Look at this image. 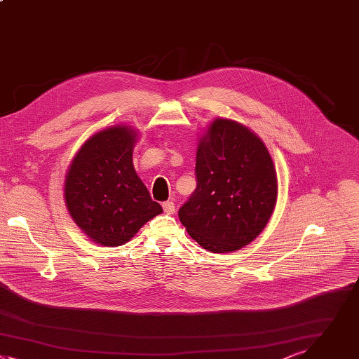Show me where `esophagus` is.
I'll return each instance as SVG.
<instances>
[{"label":"esophagus","mask_w":359,"mask_h":359,"mask_svg":"<svg viewBox=\"0 0 359 359\" xmlns=\"http://www.w3.org/2000/svg\"><path fill=\"white\" fill-rule=\"evenodd\" d=\"M163 208H164V212H165V213H168V215L175 213V205H174V202H172V201H167V202H164V203H163Z\"/></svg>","instance_id":"esophagus-1"}]
</instances>
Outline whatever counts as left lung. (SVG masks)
Masks as SVG:
<instances>
[{
    "mask_svg": "<svg viewBox=\"0 0 359 359\" xmlns=\"http://www.w3.org/2000/svg\"><path fill=\"white\" fill-rule=\"evenodd\" d=\"M196 189L178 217L189 236L212 253L255 241L277 202V174L262 138L235 120L215 118L199 137Z\"/></svg>",
    "mask_w": 359,
    "mask_h": 359,
    "instance_id": "1",
    "label": "left lung"
}]
</instances>
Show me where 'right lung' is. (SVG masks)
<instances>
[{"instance_id":"obj_1","label":"right lung","mask_w":359,"mask_h":359,"mask_svg":"<svg viewBox=\"0 0 359 359\" xmlns=\"http://www.w3.org/2000/svg\"><path fill=\"white\" fill-rule=\"evenodd\" d=\"M138 133L127 124L100 130L83 142L65 175L72 219L95 243L116 248L163 212L133 165Z\"/></svg>"}]
</instances>
